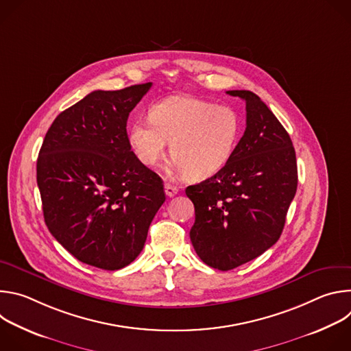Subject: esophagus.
<instances>
[{
  "label": "esophagus",
  "mask_w": 351,
  "mask_h": 351,
  "mask_svg": "<svg viewBox=\"0 0 351 351\" xmlns=\"http://www.w3.org/2000/svg\"><path fill=\"white\" fill-rule=\"evenodd\" d=\"M165 194H167L168 197L176 195V194H178V187H176V186H172V184H169V183H167V184H165Z\"/></svg>",
  "instance_id": "1"
}]
</instances>
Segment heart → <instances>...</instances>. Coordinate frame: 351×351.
Instances as JSON below:
<instances>
[{
    "instance_id": "b5f03b06",
    "label": "heart",
    "mask_w": 351,
    "mask_h": 351,
    "mask_svg": "<svg viewBox=\"0 0 351 351\" xmlns=\"http://www.w3.org/2000/svg\"><path fill=\"white\" fill-rule=\"evenodd\" d=\"M240 118L229 107L191 97H171L154 106L149 121L129 129V143L145 167L154 168L167 156L168 143L178 171L203 180L222 171L240 137Z\"/></svg>"
}]
</instances>
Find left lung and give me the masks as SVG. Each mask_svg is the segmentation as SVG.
<instances>
[{
    "label": "left lung",
    "instance_id": "8db88e82",
    "mask_svg": "<svg viewBox=\"0 0 351 351\" xmlns=\"http://www.w3.org/2000/svg\"><path fill=\"white\" fill-rule=\"evenodd\" d=\"M226 93L245 101L244 134L222 171L186 189L195 211L191 244L203 263L219 271L257 258L278 241L297 190L286 129L253 91Z\"/></svg>",
    "mask_w": 351,
    "mask_h": 351
}]
</instances>
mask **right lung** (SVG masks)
I'll return each mask as SVG.
<instances>
[{"instance_id": "obj_1", "label": "right lung", "mask_w": 351, "mask_h": 351, "mask_svg": "<svg viewBox=\"0 0 351 351\" xmlns=\"http://www.w3.org/2000/svg\"><path fill=\"white\" fill-rule=\"evenodd\" d=\"M152 84L91 91L56 118L40 148L45 225L87 265L117 271L134 261L165 202L161 178L134 156L126 132Z\"/></svg>"}]
</instances>
